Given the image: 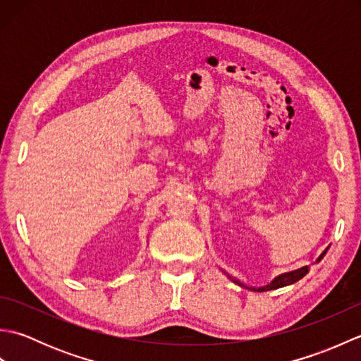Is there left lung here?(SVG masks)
<instances>
[{"label":"left lung","instance_id":"obj_1","mask_svg":"<svg viewBox=\"0 0 361 361\" xmlns=\"http://www.w3.org/2000/svg\"><path fill=\"white\" fill-rule=\"evenodd\" d=\"M327 250H329V247L321 252V255L318 256V259H317V262H319L321 259L324 257V255L327 252ZM309 273V265H305V267H301V268H298V270H293V271H288V273H282V274H279V276H276V278L270 282V283H267V286H264V287H248V286H245L243 282H240L239 279H235V278H233L231 274H228L226 273V276L229 279H231L234 283H237V286H240V287H245V288H248V290H252V291H268V290H276V288H281V287H286V286H290V283H295V282H298L299 279L301 278H304L305 274Z\"/></svg>","mask_w":361,"mask_h":361}]
</instances>
